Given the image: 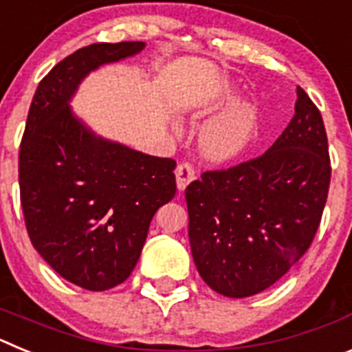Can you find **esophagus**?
<instances>
[{"instance_id": "1", "label": "esophagus", "mask_w": 352, "mask_h": 352, "mask_svg": "<svg viewBox=\"0 0 352 352\" xmlns=\"http://www.w3.org/2000/svg\"><path fill=\"white\" fill-rule=\"evenodd\" d=\"M195 178V169L190 162H182L176 167V183H178L179 190H185L186 185Z\"/></svg>"}]
</instances>
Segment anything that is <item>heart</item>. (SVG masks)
Segmentation results:
<instances>
[{"instance_id":"obj_1","label":"heart","mask_w":352,"mask_h":352,"mask_svg":"<svg viewBox=\"0 0 352 352\" xmlns=\"http://www.w3.org/2000/svg\"><path fill=\"white\" fill-rule=\"evenodd\" d=\"M256 116L250 105L232 104L208 121L201 132V146L213 160H231L248 146L254 133Z\"/></svg>"}]
</instances>
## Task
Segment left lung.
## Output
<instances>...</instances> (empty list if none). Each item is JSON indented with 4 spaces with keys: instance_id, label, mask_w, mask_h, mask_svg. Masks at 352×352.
<instances>
[{
    "instance_id": "obj_1",
    "label": "left lung",
    "mask_w": 352,
    "mask_h": 352,
    "mask_svg": "<svg viewBox=\"0 0 352 352\" xmlns=\"http://www.w3.org/2000/svg\"><path fill=\"white\" fill-rule=\"evenodd\" d=\"M294 116L261 157L206 170L186 186L188 238L213 291L247 298L303 257L321 223L331 166L319 109L298 86Z\"/></svg>"
}]
</instances>
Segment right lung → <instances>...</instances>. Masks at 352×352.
Wrapping results in <instances>:
<instances>
[{
	"label": "right lung",
	"mask_w": 352,
	"mask_h": 352,
	"mask_svg": "<svg viewBox=\"0 0 352 352\" xmlns=\"http://www.w3.org/2000/svg\"><path fill=\"white\" fill-rule=\"evenodd\" d=\"M144 45L91 43L67 56L40 80L21 141L19 186L31 243L65 280L88 291L129 278L153 214L176 194L173 158L102 139L70 109L89 72Z\"/></svg>",
	"instance_id": "right-lung-1"
}]
</instances>
